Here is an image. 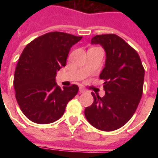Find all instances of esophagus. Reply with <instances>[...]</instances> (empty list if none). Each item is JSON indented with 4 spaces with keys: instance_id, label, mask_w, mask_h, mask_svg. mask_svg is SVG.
I'll return each instance as SVG.
<instances>
[{
    "instance_id": "obj_1",
    "label": "esophagus",
    "mask_w": 158,
    "mask_h": 158,
    "mask_svg": "<svg viewBox=\"0 0 158 158\" xmlns=\"http://www.w3.org/2000/svg\"><path fill=\"white\" fill-rule=\"evenodd\" d=\"M87 91V89H85V88H83V87H80L79 88V92L80 93H85Z\"/></svg>"
}]
</instances>
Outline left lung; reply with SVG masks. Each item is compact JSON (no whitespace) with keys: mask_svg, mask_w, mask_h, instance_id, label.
I'll list each match as a JSON object with an SVG mask.
<instances>
[{"mask_svg":"<svg viewBox=\"0 0 158 158\" xmlns=\"http://www.w3.org/2000/svg\"><path fill=\"white\" fill-rule=\"evenodd\" d=\"M91 43L102 45L106 51L105 68L100 74L105 96L91 93L94 102L86 107L85 115L96 129L113 131L135 113L142 96L145 69L137 52L117 35H97Z\"/></svg>","mask_w":158,"mask_h":158,"instance_id":"1","label":"left lung"}]
</instances>
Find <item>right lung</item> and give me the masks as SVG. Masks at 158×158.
I'll list each match as a JSON object with an SVG mask.
<instances>
[{"label":"right lung","mask_w":158,"mask_h":158,"mask_svg":"<svg viewBox=\"0 0 158 158\" xmlns=\"http://www.w3.org/2000/svg\"><path fill=\"white\" fill-rule=\"evenodd\" d=\"M82 39L63 32H50L26 45L14 73L16 100L32 122L46 124L58 120L67 104L79 91L72 85L62 89L55 81L56 71L65 67L70 48Z\"/></svg>","instance_id":"obj_1"}]
</instances>
